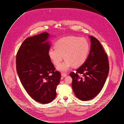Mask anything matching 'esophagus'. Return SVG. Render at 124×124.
Wrapping results in <instances>:
<instances>
[{
    "instance_id": "obj_1",
    "label": "esophagus",
    "mask_w": 124,
    "mask_h": 124,
    "mask_svg": "<svg viewBox=\"0 0 124 124\" xmlns=\"http://www.w3.org/2000/svg\"><path fill=\"white\" fill-rule=\"evenodd\" d=\"M61 76L63 77H66L67 76V74L66 73H61Z\"/></svg>"
}]
</instances>
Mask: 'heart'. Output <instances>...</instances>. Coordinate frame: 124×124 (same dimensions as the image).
Segmentation results:
<instances>
[{
	"mask_svg": "<svg viewBox=\"0 0 124 124\" xmlns=\"http://www.w3.org/2000/svg\"><path fill=\"white\" fill-rule=\"evenodd\" d=\"M55 49H50L48 56L53 64L58 66L65 58V61L58 67L59 71H66L71 66L78 67L83 65L88 56L90 44L85 38L68 36L58 40Z\"/></svg>",
	"mask_w": 124,
	"mask_h": 124,
	"instance_id": "obj_1",
	"label": "heart"
}]
</instances>
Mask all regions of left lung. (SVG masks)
I'll return each instance as SVG.
<instances>
[{
    "label": "left lung",
    "instance_id": "8db88e82",
    "mask_svg": "<svg viewBox=\"0 0 124 124\" xmlns=\"http://www.w3.org/2000/svg\"><path fill=\"white\" fill-rule=\"evenodd\" d=\"M91 39V49L85 63L70 75L72 88L80 100H90L98 94L103 87L109 71L108 57L100 41L94 37Z\"/></svg>",
    "mask_w": 124,
    "mask_h": 124
}]
</instances>
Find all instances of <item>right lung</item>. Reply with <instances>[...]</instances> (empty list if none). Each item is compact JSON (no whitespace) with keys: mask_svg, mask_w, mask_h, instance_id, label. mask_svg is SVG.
Returning a JSON list of instances; mask_svg holds the SVG:
<instances>
[{"mask_svg":"<svg viewBox=\"0 0 124 124\" xmlns=\"http://www.w3.org/2000/svg\"><path fill=\"white\" fill-rule=\"evenodd\" d=\"M46 32L26 39L16 55V70L24 88L34 100L47 104L55 99L61 74L48 56Z\"/></svg>","mask_w":124,"mask_h":124,"instance_id":"1","label":"right lung"}]
</instances>
